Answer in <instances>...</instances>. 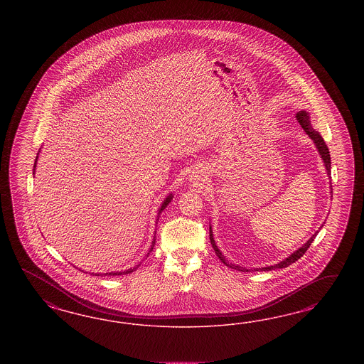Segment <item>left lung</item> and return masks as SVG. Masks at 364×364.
<instances>
[{"label":"left lung","mask_w":364,"mask_h":364,"mask_svg":"<svg viewBox=\"0 0 364 364\" xmlns=\"http://www.w3.org/2000/svg\"><path fill=\"white\" fill-rule=\"evenodd\" d=\"M296 120H298L299 124L301 125V128L304 129V132L309 134V137L314 140V143L316 144V148H318V151H319L320 156H321V159H323V161H324V166H326V169H327V173L331 175V156L330 151H328V148H327V145L324 143V140H323V137L320 136L319 132H316L314 128H312V125H311V122H309V114L306 112V110H299L298 113H296ZM318 233V232H316ZM316 233L309 239V242H306L301 248H299L296 252H294V254L291 255V256H288L286 260H283V262H280L279 264L271 265V267H264V268H259V269H264V271H271V269H276V268H286L288 265L292 264V263H295L296 260H299L303 255L307 252V250L309 248V245H311V242H314V239H315V236H316ZM210 244H212V247H213V250H215V254L219 256V259H220L221 262L224 263V264H227L225 263V257L221 255L220 251H219V248H218V245L215 244V240H213V236H212V231H210ZM228 267H232V268H235V269H242L239 265H233V264H227ZM257 269V268H256ZM248 271V269H247Z\"/></svg>","instance_id":"8db88e82"}]
</instances>
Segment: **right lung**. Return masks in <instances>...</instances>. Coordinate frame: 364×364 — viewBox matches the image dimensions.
Segmentation results:
<instances>
[{
    "instance_id": "add662e5",
    "label": "right lung",
    "mask_w": 364,
    "mask_h": 364,
    "mask_svg": "<svg viewBox=\"0 0 364 364\" xmlns=\"http://www.w3.org/2000/svg\"><path fill=\"white\" fill-rule=\"evenodd\" d=\"M36 161H37V159H36ZM36 161H34V166H36ZM171 198H172V196H168V198L164 200V203H163V205H161V208H160V210H159V213H161V210H166V205L169 204V201H171ZM154 242H156V239H154V242H152V245H151V250H149V252L154 250ZM149 252L146 254V257H148V255H149ZM140 264H137V267H139ZM137 267H133V268H129L128 271H124V272H109V274H105V276H116V275H125V274H131V272H133ZM93 275V274H92ZM96 275L99 276L100 274H96ZM104 275V274H102Z\"/></svg>"
}]
</instances>
